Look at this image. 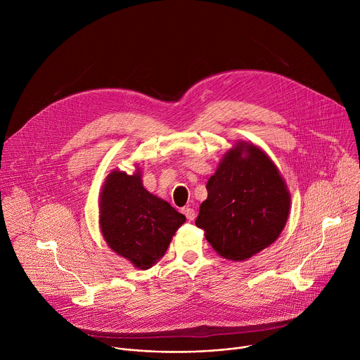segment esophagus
<instances>
[{
  "label": "esophagus",
  "mask_w": 360,
  "mask_h": 360,
  "mask_svg": "<svg viewBox=\"0 0 360 360\" xmlns=\"http://www.w3.org/2000/svg\"><path fill=\"white\" fill-rule=\"evenodd\" d=\"M182 212L185 214V217H186L188 221H193V219H195V215H196V214H195V210H193V208H184Z\"/></svg>",
  "instance_id": "34e87169"
}]
</instances>
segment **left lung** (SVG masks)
<instances>
[{"label": "left lung", "instance_id": "left-lung-1", "mask_svg": "<svg viewBox=\"0 0 360 360\" xmlns=\"http://www.w3.org/2000/svg\"><path fill=\"white\" fill-rule=\"evenodd\" d=\"M195 225L222 258L245 261L283 231L290 195L276 165L253 143L238 142L207 184Z\"/></svg>", "mask_w": 360, "mask_h": 360}]
</instances>
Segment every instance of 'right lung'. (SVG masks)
<instances>
[{
  "label": "right lung",
  "instance_id": "1",
  "mask_svg": "<svg viewBox=\"0 0 360 360\" xmlns=\"http://www.w3.org/2000/svg\"><path fill=\"white\" fill-rule=\"evenodd\" d=\"M186 218L149 193L141 179L112 171L99 195V225L108 246L138 269H149L165 255Z\"/></svg>",
  "mask_w": 360,
  "mask_h": 360
}]
</instances>
